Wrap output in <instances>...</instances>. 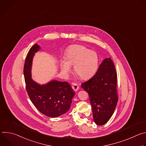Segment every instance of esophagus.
Instances as JSON below:
<instances>
[{
	"mask_svg": "<svg viewBox=\"0 0 146 146\" xmlns=\"http://www.w3.org/2000/svg\"><path fill=\"white\" fill-rule=\"evenodd\" d=\"M78 86L76 83H73L72 84V88L74 91H77L78 90Z\"/></svg>",
	"mask_w": 146,
	"mask_h": 146,
	"instance_id": "34e87169",
	"label": "esophagus"
}]
</instances>
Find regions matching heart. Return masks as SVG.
<instances>
[{
  "label": "heart",
  "mask_w": 146,
  "mask_h": 146,
  "mask_svg": "<svg viewBox=\"0 0 146 146\" xmlns=\"http://www.w3.org/2000/svg\"><path fill=\"white\" fill-rule=\"evenodd\" d=\"M65 60L60 62V68L63 73L67 74L74 66V73L82 79L92 77L99 66L98 54L87 47L74 45L69 47L65 53Z\"/></svg>",
  "instance_id": "obj_1"
}]
</instances>
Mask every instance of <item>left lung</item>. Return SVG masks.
I'll return each mask as SVG.
<instances>
[{
    "mask_svg": "<svg viewBox=\"0 0 146 146\" xmlns=\"http://www.w3.org/2000/svg\"><path fill=\"white\" fill-rule=\"evenodd\" d=\"M117 74L110 58L103 60L96 74L81 84L88 92L95 122L103 125L110 119L115 109L118 96Z\"/></svg>",
    "mask_w": 146,
    "mask_h": 146,
    "instance_id": "8db88e82",
    "label": "left lung"
}]
</instances>
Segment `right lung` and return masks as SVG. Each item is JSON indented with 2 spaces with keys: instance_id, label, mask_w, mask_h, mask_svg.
Returning a JSON list of instances; mask_svg holds the SVG:
<instances>
[{
  "instance_id": "1",
  "label": "right lung",
  "mask_w": 146,
  "mask_h": 146,
  "mask_svg": "<svg viewBox=\"0 0 146 146\" xmlns=\"http://www.w3.org/2000/svg\"><path fill=\"white\" fill-rule=\"evenodd\" d=\"M40 48L35 44L26 57L24 66L26 90L31 102L40 113L49 117H57L70 109L75 92L66 81L52 80L41 86L31 78L32 59Z\"/></svg>"
}]
</instances>
